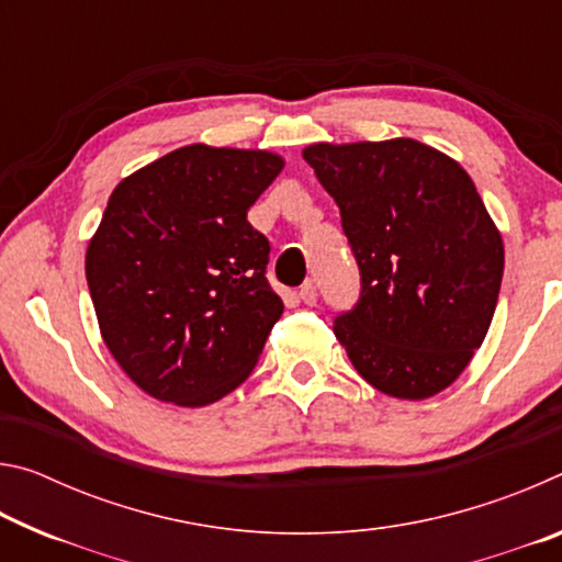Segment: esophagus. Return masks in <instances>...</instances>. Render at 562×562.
I'll list each match as a JSON object with an SVG mask.
<instances>
[{
    "instance_id": "34e87169",
    "label": "esophagus",
    "mask_w": 562,
    "mask_h": 562,
    "mask_svg": "<svg viewBox=\"0 0 562 562\" xmlns=\"http://www.w3.org/2000/svg\"><path fill=\"white\" fill-rule=\"evenodd\" d=\"M300 300L304 302V304H315L317 302V288H315V282L312 280H307L300 288Z\"/></svg>"
}]
</instances>
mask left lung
<instances>
[{"label":"left lung","instance_id":"obj_1","mask_svg":"<svg viewBox=\"0 0 562 562\" xmlns=\"http://www.w3.org/2000/svg\"><path fill=\"white\" fill-rule=\"evenodd\" d=\"M335 198L359 300L335 317L357 372L396 398L456 382L496 312L503 240L469 173L412 138L302 150Z\"/></svg>","mask_w":562,"mask_h":562}]
</instances>
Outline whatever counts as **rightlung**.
Instances as JSON below:
<instances>
[{"label":"right lung","mask_w":562,"mask_h":562,"mask_svg":"<svg viewBox=\"0 0 562 562\" xmlns=\"http://www.w3.org/2000/svg\"><path fill=\"white\" fill-rule=\"evenodd\" d=\"M282 166L268 150L193 144L111 193L87 280L103 341L146 394L205 406L250 376L284 304L247 211Z\"/></svg>","instance_id":"right-lung-1"}]
</instances>
